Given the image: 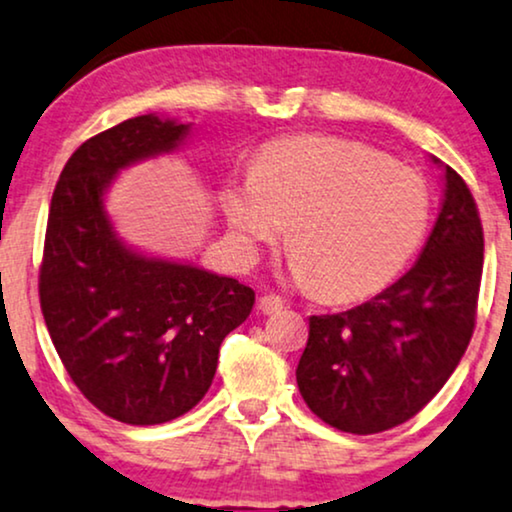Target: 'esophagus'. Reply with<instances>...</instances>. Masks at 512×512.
<instances>
[{
	"label": "esophagus",
	"instance_id": "34e87169",
	"mask_svg": "<svg viewBox=\"0 0 512 512\" xmlns=\"http://www.w3.org/2000/svg\"><path fill=\"white\" fill-rule=\"evenodd\" d=\"M257 307H260L262 314H276V312H281L283 307H286V302H283L281 295L267 293V295L260 297V304H257Z\"/></svg>",
	"mask_w": 512,
	"mask_h": 512
}]
</instances>
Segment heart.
<instances>
[{"label":"heart","mask_w":512,"mask_h":512,"mask_svg":"<svg viewBox=\"0 0 512 512\" xmlns=\"http://www.w3.org/2000/svg\"><path fill=\"white\" fill-rule=\"evenodd\" d=\"M226 219L243 255L288 226V269L326 300H357L406 267L430 222V193L411 167L335 137H290L257 153L234 179Z\"/></svg>","instance_id":"obj_1"}]
</instances>
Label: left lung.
I'll use <instances>...</instances> for the list:
<instances>
[{
    "label": "left lung",
    "instance_id": "8db88e82",
    "mask_svg": "<svg viewBox=\"0 0 512 512\" xmlns=\"http://www.w3.org/2000/svg\"><path fill=\"white\" fill-rule=\"evenodd\" d=\"M482 262L477 203L461 174L444 165V203L420 260L373 300L309 316L295 371L309 409L352 435H375L416 416L468 349Z\"/></svg>",
    "mask_w": 512,
    "mask_h": 512
}]
</instances>
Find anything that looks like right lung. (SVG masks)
<instances>
[{"label":"right lung","mask_w":512,"mask_h":512,"mask_svg":"<svg viewBox=\"0 0 512 512\" xmlns=\"http://www.w3.org/2000/svg\"><path fill=\"white\" fill-rule=\"evenodd\" d=\"M189 125L139 115L87 139L51 196L40 307L73 383L106 416L160 425L210 390L219 345L250 316L255 290L191 264L125 248L103 210L122 167L170 153Z\"/></svg>","instance_id":"obj_1"}]
</instances>
